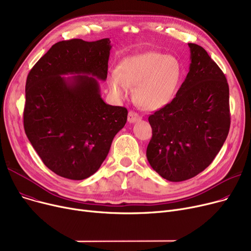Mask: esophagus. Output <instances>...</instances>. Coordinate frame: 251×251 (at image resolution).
Returning a JSON list of instances; mask_svg holds the SVG:
<instances>
[{"label": "esophagus", "instance_id": "34e87169", "mask_svg": "<svg viewBox=\"0 0 251 251\" xmlns=\"http://www.w3.org/2000/svg\"><path fill=\"white\" fill-rule=\"evenodd\" d=\"M140 119L141 118H140V116L137 113H135L133 111H130L129 112V114H128V122L129 123H134V122L140 120Z\"/></svg>", "mask_w": 251, "mask_h": 251}]
</instances>
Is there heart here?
Here are the masks:
<instances>
[{
    "label": "heart",
    "mask_w": 251,
    "mask_h": 251,
    "mask_svg": "<svg viewBox=\"0 0 251 251\" xmlns=\"http://www.w3.org/2000/svg\"><path fill=\"white\" fill-rule=\"evenodd\" d=\"M183 68L179 60L159 51H148L125 58L117 71L108 76L112 95L123 100L134 87V100L144 110H160L174 99Z\"/></svg>",
    "instance_id": "1"
}]
</instances>
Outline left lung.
Here are the masks:
<instances>
[{
	"mask_svg": "<svg viewBox=\"0 0 251 251\" xmlns=\"http://www.w3.org/2000/svg\"><path fill=\"white\" fill-rule=\"evenodd\" d=\"M188 46L191 63L185 80L172 101L149 117L152 136L148 161L172 182L188 180L212 164L231 123L225 74L202 47Z\"/></svg>",
	"mask_w": 251,
	"mask_h": 251,
	"instance_id": "8db88e82",
	"label": "left lung"
}]
</instances>
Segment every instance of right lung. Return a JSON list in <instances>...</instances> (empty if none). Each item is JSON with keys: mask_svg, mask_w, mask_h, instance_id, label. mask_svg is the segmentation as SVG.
I'll use <instances>...</instances> for the list:
<instances>
[{"mask_svg": "<svg viewBox=\"0 0 251 251\" xmlns=\"http://www.w3.org/2000/svg\"><path fill=\"white\" fill-rule=\"evenodd\" d=\"M111 48L109 38L59 42L26 79V136L43 163L61 177L83 180L94 175L126 124L127 109L105 103L96 79H107ZM67 74L78 75L61 76Z\"/></svg>", "mask_w": 251, "mask_h": 251, "instance_id": "right-lung-1", "label": "right lung"}]
</instances>
